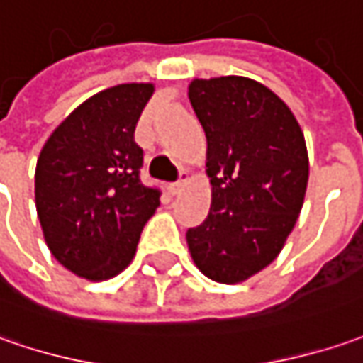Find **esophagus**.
Returning a JSON list of instances; mask_svg holds the SVG:
<instances>
[{
  "mask_svg": "<svg viewBox=\"0 0 363 363\" xmlns=\"http://www.w3.org/2000/svg\"><path fill=\"white\" fill-rule=\"evenodd\" d=\"M189 181H191V172H189V170H186V169H182L181 174H179V181L172 182V184H170V186H169L170 193L179 194L182 191V186H184V184H186V182H189Z\"/></svg>",
  "mask_w": 363,
  "mask_h": 363,
  "instance_id": "34e87169",
  "label": "esophagus"
}]
</instances>
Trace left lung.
Instances as JSON below:
<instances>
[{
    "label": "left lung",
    "mask_w": 363,
    "mask_h": 363,
    "mask_svg": "<svg viewBox=\"0 0 363 363\" xmlns=\"http://www.w3.org/2000/svg\"><path fill=\"white\" fill-rule=\"evenodd\" d=\"M189 100L206 136L211 211L186 231L208 279L241 283L281 253L306 199L309 160L289 106L267 86L220 76L193 80Z\"/></svg>",
    "instance_id": "1"
}]
</instances>
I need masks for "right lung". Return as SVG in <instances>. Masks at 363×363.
Masks as SVG:
<instances>
[{
  "instance_id": "obj_1",
  "label": "right lung",
  "mask_w": 363,
  "mask_h": 363,
  "mask_svg": "<svg viewBox=\"0 0 363 363\" xmlns=\"http://www.w3.org/2000/svg\"><path fill=\"white\" fill-rule=\"evenodd\" d=\"M152 84H118L82 102L45 140L35 167V208L52 255L90 281L130 265L160 191L140 182L134 128Z\"/></svg>"
}]
</instances>
